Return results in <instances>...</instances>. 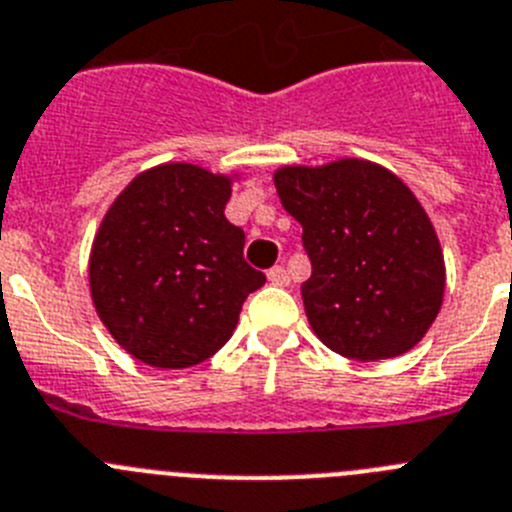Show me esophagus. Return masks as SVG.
<instances>
[{"instance_id":"esophagus-1","label":"esophagus","mask_w":512,"mask_h":512,"mask_svg":"<svg viewBox=\"0 0 512 512\" xmlns=\"http://www.w3.org/2000/svg\"><path fill=\"white\" fill-rule=\"evenodd\" d=\"M267 280H270V283L273 285H288V270H285L283 265H275V267H270V270H267Z\"/></svg>"}]
</instances>
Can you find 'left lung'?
<instances>
[{
	"instance_id": "8db88e82",
	"label": "left lung",
	"mask_w": 512,
	"mask_h": 512,
	"mask_svg": "<svg viewBox=\"0 0 512 512\" xmlns=\"http://www.w3.org/2000/svg\"><path fill=\"white\" fill-rule=\"evenodd\" d=\"M280 204L303 227L311 329L331 352L377 362L416 347L444 301L434 224L395 173L344 158L275 173Z\"/></svg>"
}]
</instances>
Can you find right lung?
I'll return each mask as SVG.
<instances>
[{
	"mask_svg": "<svg viewBox=\"0 0 512 512\" xmlns=\"http://www.w3.org/2000/svg\"><path fill=\"white\" fill-rule=\"evenodd\" d=\"M232 178L191 163L150 168L124 188L94 237L89 283L109 334L150 367L199 365L229 342L265 283L245 232L224 216Z\"/></svg>",
	"mask_w": 512,
	"mask_h": 512,
	"instance_id": "right-lung-1",
	"label": "right lung"
}]
</instances>
